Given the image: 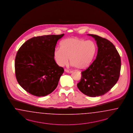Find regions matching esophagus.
I'll return each mask as SVG.
<instances>
[{"mask_svg":"<svg viewBox=\"0 0 133 133\" xmlns=\"http://www.w3.org/2000/svg\"><path fill=\"white\" fill-rule=\"evenodd\" d=\"M65 71L66 72H68V73H72V71H71V70H69L68 69H65Z\"/></svg>","mask_w":133,"mask_h":133,"instance_id":"esophagus-1","label":"esophagus"}]
</instances>
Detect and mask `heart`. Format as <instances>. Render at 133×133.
<instances>
[{"instance_id":"1","label":"heart","mask_w":133,"mask_h":133,"mask_svg":"<svg viewBox=\"0 0 133 133\" xmlns=\"http://www.w3.org/2000/svg\"><path fill=\"white\" fill-rule=\"evenodd\" d=\"M96 51V45L93 41L71 37L61 42V47L55 50L54 56L60 66L67 64L70 57L72 66L83 69L91 63Z\"/></svg>"}]
</instances>
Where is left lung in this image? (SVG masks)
<instances>
[{"label":"left lung","mask_w":133,"mask_h":133,"mask_svg":"<svg viewBox=\"0 0 133 133\" xmlns=\"http://www.w3.org/2000/svg\"><path fill=\"white\" fill-rule=\"evenodd\" d=\"M97 42V57L88 68L81 72L78 89L89 97L101 96L107 93L118 80L121 57L113 43L95 35L88 34Z\"/></svg>","instance_id":"obj_1"}]
</instances>
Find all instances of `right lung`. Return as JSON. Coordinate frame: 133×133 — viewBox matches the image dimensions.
<instances>
[{"label":"right lung","mask_w":133,"mask_h":133,"mask_svg":"<svg viewBox=\"0 0 133 133\" xmlns=\"http://www.w3.org/2000/svg\"><path fill=\"white\" fill-rule=\"evenodd\" d=\"M64 34L34 37L26 41L16 53V79L32 95L44 97L56 88L64 69L56 64L54 51L57 41Z\"/></svg>","instance_id":"add662e5"}]
</instances>
